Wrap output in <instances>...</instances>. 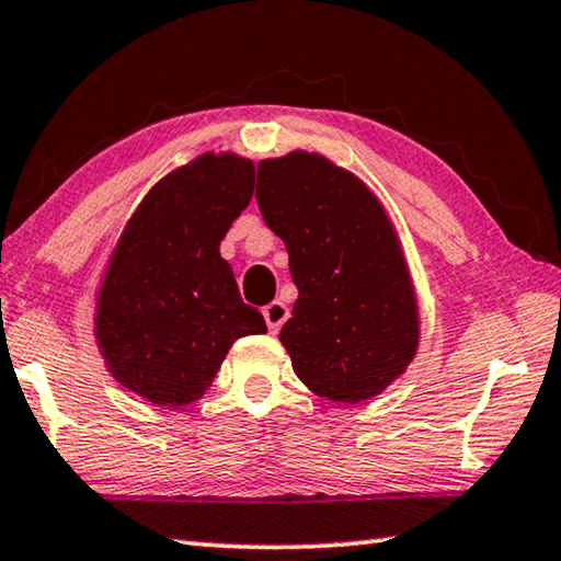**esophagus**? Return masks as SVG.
<instances>
[{"instance_id": "esophagus-1", "label": "esophagus", "mask_w": 561, "mask_h": 561, "mask_svg": "<svg viewBox=\"0 0 561 561\" xmlns=\"http://www.w3.org/2000/svg\"><path fill=\"white\" fill-rule=\"evenodd\" d=\"M263 318H265V325H268L271 333H278L280 325L286 323V318H288V308L283 306L280 300H273L263 308Z\"/></svg>"}]
</instances>
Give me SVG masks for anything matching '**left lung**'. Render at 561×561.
<instances>
[{"label": "left lung", "instance_id": "8db88e82", "mask_svg": "<svg viewBox=\"0 0 561 561\" xmlns=\"http://www.w3.org/2000/svg\"><path fill=\"white\" fill-rule=\"evenodd\" d=\"M255 198L298 288L278 335L293 370L337 405L378 398L420 347L415 283L388 210L360 176L306 149L263 159Z\"/></svg>", "mask_w": 561, "mask_h": 561}]
</instances>
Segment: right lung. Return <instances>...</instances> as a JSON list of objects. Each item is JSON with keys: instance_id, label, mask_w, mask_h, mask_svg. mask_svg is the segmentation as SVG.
I'll return each instance as SVG.
<instances>
[{"instance_id": "add662e5", "label": "right lung", "mask_w": 561, "mask_h": 561, "mask_svg": "<svg viewBox=\"0 0 561 561\" xmlns=\"http://www.w3.org/2000/svg\"><path fill=\"white\" fill-rule=\"evenodd\" d=\"M253 181L245 156L198 153L153 183L116 238L96 290L94 337L112 378L151 405L198 402L238 337L268 330L220 259Z\"/></svg>"}]
</instances>
